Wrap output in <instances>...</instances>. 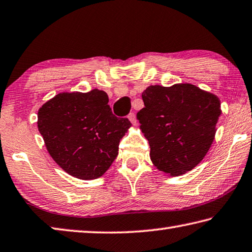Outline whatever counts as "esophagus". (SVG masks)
I'll return each mask as SVG.
<instances>
[{
    "mask_svg": "<svg viewBox=\"0 0 252 252\" xmlns=\"http://www.w3.org/2000/svg\"><path fill=\"white\" fill-rule=\"evenodd\" d=\"M127 119H129L132 125H133V126L136 125V117H135V113H130L129 116H127Z\"/></svg>",
    "mask_w": 252,
    "mask_h": 252,
    "instance_id": "obj_1",
    "label": "esophagus"
}]
</instances>
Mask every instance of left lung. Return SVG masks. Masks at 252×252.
<instances>
[{"mask_svg": "<svg viewBox=\"0 0 252 252\" xmlns=\"http://www.w3.org/2000/svg\"><path fill=\"white\" fill-rule=\"evenodd\" d=\"M136 113L154 166L171 176L191 171L212 146L221 114L216 94L191 84L149 86Z\"/></svg>", "mask_w": 252, "mask_h": 252, "instance_id": "obj_1", "label": "left lung"}]
</instances>
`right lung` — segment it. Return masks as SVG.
<instances>
[{
  "label": "right lung",
  "instance_id": "right-lung-1",
  "mask_svg": "<svg viewBox=\"0 0 252 252\" xmlns=\"http://www.w3.org/2000/svg\"><path fill=\"white\" fill-rule=\"evenodd\" d=\"M108 102L98 89L61 93L38 110L37 127L49 155L79 180H95L108 171L131 126L126 118L113 116Z\"/></svg>",
  "mask_w": 252,
  "mask_h": 252
}]
</instances>
